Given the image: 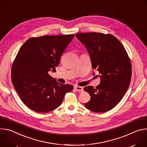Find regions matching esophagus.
I'll use <instances>...</instances> for the list:
<instances>
[{
    "label": "esophagus",
    "instance_id": "34e87169",
    "mask_svg": "<svg viewBox=\"0 0 147 147\" xmlns=\"http://www.w3.org/2000/svg\"><path fill=\"white\" fill-rule=\"evenodd\" d=\"M74 89L78 91V92H82L83 91V88L81 87H79V86H75L74 87Z\"/></svg>",
    "mask_w": 147,
    "mask_h": 147
}]
</instances>
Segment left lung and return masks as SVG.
Returning <instances> with one entry per match:
<instances>
[{
	"label": "left lung",
	"mask_w": 147,
	"mask_h": 147,
	"mask_svg": "<svg viewBox=\"0 0 147 147\" xmlns=\"http://www.w3.org/2000/svg\"><path fill=\"white\" fill-rule=\"evenodd\" d=\"M86 47L94 70L99 72V84L84 90L91 96L87 109L102 113L113 109L126 92L131 78V64L124 46L114 35L100 32L76 34Z\"/></svg>",
	"instance_id": "obj_1"
}]
</instances>
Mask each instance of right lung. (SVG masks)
Here are the masks:
<instances>
[{"mask_svg":"<svg viewBox=\"0 0 147 147\" xmlns=\"http://www.w3.org/2000/svg\"><path fill=\"white\" fill-rule=\"evenodd\" d=\"M74 34L44 35L28 39L13 63L11 81L21 99L31 110L47 113L59 107L73 86L56 81L48 72L56 71L60 57Z\"/></svg>","mask_w":147,"mask_h":147,"instance_id":"1","label":"right lung"}]
</instances>
